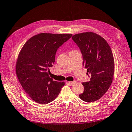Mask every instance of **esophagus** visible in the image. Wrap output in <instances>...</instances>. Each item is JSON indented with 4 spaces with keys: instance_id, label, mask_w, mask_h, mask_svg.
I'll return each instance as SVG.
<instances>
[{
    "instance_id": "esophagus-1",
    "label": "esophagus",
    "mask_w": 132,
    "mask_h": 132,
    "mask_svg": "<svg viewBox=\"0 0 132 132\" xmlns=\"http://www.w3.org/2000/svg\"><path fill=\"white\" fill-rule=\"evenodd\" d=\"M75 82H76V81H72V82H69L68 83H69L70 84H71V85H72V84H73L74 83H75Z\"/></svg>"
}]
</instances>
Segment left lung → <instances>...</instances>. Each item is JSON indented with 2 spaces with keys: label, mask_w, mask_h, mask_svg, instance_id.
Returning <instances> with one entry per match:
<instances>
[{
  "label": "left lung",
  "mask_w": 132,
  "mask_h": 132,
  "mask_svg": "<svg viewBox=\"0 0 132 132\" xmlns=\"http://www.w3.org/2000/svg\"><path fill=\"white\" fill-rule=\"evenodd\" d=\"M72 39L81 51L83 65L90 77L89 82L82 83L84 92L79 97L87 102H94L104 95L112 84L114 73L112 51L106 40L94 32L76 34Z\"/></svg>",
  "instance_id": "8db88e82"
}]
</instances>
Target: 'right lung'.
<instances>
[{
    "label": "right lung",
    "mask_w": 132,
    "mask_h": 132,
    "mask_svg": "<svg viewBox=\"0 0 132 132\" xmlns=\"http://www.w3.org/2000/svg\"><path fill=\"white\" fill-rule=\"evenodd\" d=\"M71 34L42 33L33 36L24 45L16 63V74L25 92L34 101L45 104L60 94L64 82L53 81L48 74L56 52Z\"/></svg>",
    "instance_id": "add662e5"
}]
</instances>
